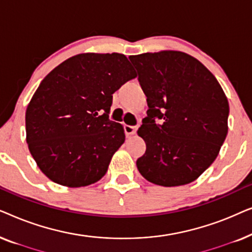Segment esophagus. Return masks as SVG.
<instances>
[{
	"instance_id": "esophagus-1",
	"label": "esophagus",
	"mask_w": 252,
	"mask_h": 252,
	"mask_svg": "<svg viewBox=\"0 0 252 252\" xmlns=\"http://www.w3.org/2000/svg\"><path fill=\"white\" fill-rule=\"evenodd\" d=\"M137 128H139V126H129V125H125L124 126V129H125V133L126 135H133V134L136 133Z\"/></svg>"
}]
</instances>
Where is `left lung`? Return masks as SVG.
I'll return each instance as SVG.
<instances>
[{
  "instance_id": "obj_1",
  "label": "left lung",
  "mask_w": 252,
  "mask_h": 252,
  "mask_svg": "<svg viewBox=\"0 0 252 252\" xmlns=\"http://www.w3.org/2000/svg\"><path fill=\"white\" fill-rule=\"evenodd\" d=\"M149 110L137 134L147 144L136 160L148 181L164 187L190 184L218 156L229 105L219 82L201 62L181 51L129 57ZM161 119V124L156 119Z\"/></svg>"
}]
</instances>
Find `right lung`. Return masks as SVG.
Listing matches in <instances>:
<instances>
[{
	"instance_id": "obj_1",
	"label": "right lung",
	"mask_w": 252,
	"mask_h": 252,
	"mask_svg": "<svg viewBox=\"0 0 252 252\" xmlns=\"http://www.w3.org/2000/svg\"><path fill=\"white\" fill-rule=\"evenodd\" d=\"M135 77L125 55L87 53L41 81L26 110V141L51 181L85 187L106 173L125 141L123 126L109 119L112 94Z\"/></svg>"
}]
</instances>
